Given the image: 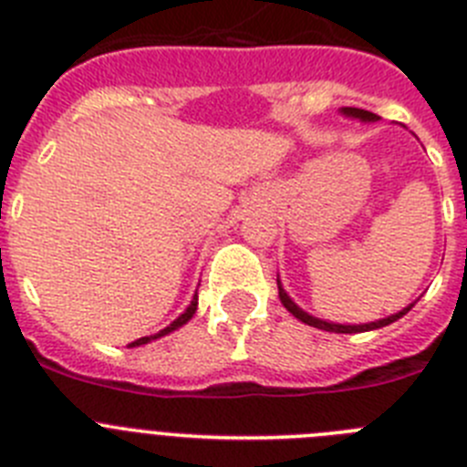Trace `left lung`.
I'll list each match as a JSON object with an SVG mask.
<instances>
[{
    "label": "left lung",
    "instance_id": "left-lung-1",
    "mask_svg": "<svg viewBox=\"0 0 467 467\" xmlns=\"http://www.w3.org/2000/svg\"><path fill=\"white\" fill-rule=\"evenodd\" d=\"M342 113H344V116H351V119H358V120H377V119H379V116H375V113H372V111H365V109H356V107H344ZM276 285H279V300H281V305H284L285 309H288V312L293 314V317L300 318V321L306 323V326H314V327H318V330H327V333H368V330H377V327H384V326H389V323L398 321V318H400V317H405V314L410 312L411 306H414V302H411V305L405 306L402 312L390 314V317L379 318V321L360 323V326H342V323H327V321H323V318H317V317H312V314L302 312L300 306H297L296 302H293L291 297H288V293H285L284 288H281V281L279 279H276Z\"/></svg>",
    "mask_w": 467,
    "mask_h": 467
}]
</instances>
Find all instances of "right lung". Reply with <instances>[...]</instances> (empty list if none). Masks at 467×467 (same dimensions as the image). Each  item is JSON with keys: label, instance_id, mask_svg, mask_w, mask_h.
<instances>
[{"label": "right lung", "instance_id": "1", "mask_svg": "<svg viewBox=\"0 0 467 467\" xmlns=\"http://www.w3.org/2000/svg\"><path fill=\"white\" fill-rule=\"evenodd\" d=\"M195 309H197V293L195 296H192V300H191V305H188V309L186 312L182 314V317L176 318V321H171L170 326L165 327V330H161V333H155V335H149V337H140V339H134L132 344H130V347H141V344H149L150 339H158V337H162V335H170L171 330H176V327H182L183 323H188L192 318V314H195Z\"/></svg>", "mask_w": 467, "mask_h": 467}]
</instances>
